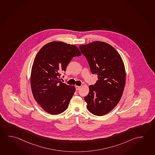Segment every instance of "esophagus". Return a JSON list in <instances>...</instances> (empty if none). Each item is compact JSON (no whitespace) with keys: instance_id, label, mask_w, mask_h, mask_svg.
<instances>
[{"instance_id":"34e87169","label":"esophagus","mask_w":155,"mask_h":155,"mask_svg":"<svg viewBox=\"0 0 155 155\" xmlns=\"http://www.w3.org/2000/svg\"><path fill=\"white\" fill-rule=\"evenodd\" d=\"M80 87H81L80 86H75V88H76V90H77V91H78V90H79V89L80 88Z\"/></svg>"}]
</instances>
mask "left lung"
I'll return each mask as SVG.
<instances>
[{
  "instance_id": "8db88e82",
  "label": "left lung",
  "mask_w": 155,
  "mask_h": 155,
  "mask_svg": "<svg viewBox=\"0 0 155 155\" xmlns=\"http://www.w3.org/2000/svg\"><path fill=\"white\" fill-rule=\"evenodd\" d=\"M79 49L87 59L91 73L98 78L94 86H89V94L84 97L87 107L95 115H104L117 106L123 94L126 80L123 60L104 42L82 45Z\"/></svg>"
}]
</instances>
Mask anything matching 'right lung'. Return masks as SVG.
<instances>
[{"instance_id":"add662e5","label":"right lung","mask_w":155,"mask_h":155,"mask_svg":"<svg viewBox=\"0 0 155 155\" xmlns=\"http://www.w3.org/2000/svg\"><path fill=\"white\" fill-rule=\"evenodd\" d=\"M74 45L53 41L40 49L32 65L30 83L35 100L51 115L63 113L69 105L75 87L59 81L60 73L65 71L74 57L81 55Z\"/></svg>"}]
</instances>
